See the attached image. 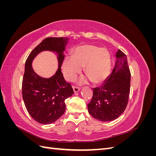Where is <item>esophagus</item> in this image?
I'll return each mask as SVG.
<instances>
[{
	"mask_svg": "<svg viewBox=\"0 0 156 156\" xmlns=\"http://www.w3.org/2000/svg\"><path fill=\"white\" fill-rule=\"evenodd\" d=\"M73 91L74 92H77L78 91L80 90V88L79 87H75L73 86Z\"/></svg>",
	"mask_w": 156,
	"mask_h": 156,
	"instance_id": "esophagus-1",
	"label": "esophagus"
}]
</instances>
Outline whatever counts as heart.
Listing matches in <instances>:
<instances>
[{
  "mask_svg": "<svg viewBox=\"0 0 156 156\" xmlns=\"http://www.w3.org/2000/svg\"><path fill=\"white\" fill-rule=\"evenodd\" d=\"M84 72L94 83H100L107 78L111 70V58L108 52L93 45L79 46L73 51V56H66L62 64L65 78L72 81L81 73ZM85 82L81 79L80 83Z\"/></svg>",
  "mask_w": 156,
  "mask_h": 156,
  "instance_id": "heart-1",
  "label": "heart"
}]
</instances>
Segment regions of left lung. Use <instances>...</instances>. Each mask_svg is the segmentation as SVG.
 Instances as JSON below:
<instances>
[{
    "mask_svg": "<svg viewBox=\"0 0 156 156\" xmlns=\"http://www.w3.org/2000/svg\"><path fill=\"white\" fill-rule=\"evenodd\" d=\"M116 62L105 83L93 89V96L88 104V112L102 122L119 117L127 107L130 92L131 73L127 56L121 50L117 51Z\"/></svg>",
    "mask_w": 156,
    "mask_h": 156,
    "instance_id": "left-lung-1",
    "label": "left lung"
}]
</instances>
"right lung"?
I'll list each match as a JSON object with an SVG mask.
<instances>
[{
	"mask_svg": "<svg viewBox=\"0 0 156 156\" xmlns=\"http://www.w3.org/2000/svg\"><path fill=\"white\" fill-rule=\"evenodd\" d=\"M68 40L67 37H47L31 51L25 62L22 82L23 99L31 117L42 124H49L57 120L65 112V100L73 94L72 85L66 82L61 72L64 59L63 51ZM43 50L55 51L59 55V69L48 79L37 75L31 65L35 56Z\"/></svg>",
	"mask_w": 156,
	"mask_h": 156,
	"instance_id": "obj_1",
	"label": "right lung"
}]
</instances>
